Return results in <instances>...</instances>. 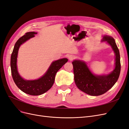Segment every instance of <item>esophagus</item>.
<instances>
[{
    "instance_id": "esophagus-1",
    "label": "esophagus",
    "mask_w": 129,
    "mask_h": 129,
    "mask_svg": "<svg viewBox=\"0 0 129 129\" xmlns=\"http://www.w3.org/2000/svg\"><path fill=\"white\" fill-rule=\"evenodd\" d=\"M68 58L70 61H73V60H74V58H75V56L73 55H70L68 56Z\"/></svg>"
}]
</instances>
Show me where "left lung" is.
<instances>
[{"mask_svg":"<svg viewBox=\"0 0 129 129\" xmlns=\"http://www.w3.org/2000/svg\"><path fill=\"white\" fill-rule=\"evenodd\" d=\"M103 41H107L111 46L115 53V68L111 73L107 75L96 76L90 71L85 62L80 60L72 62L74 81L77 87L91 96H99L107 92L118 80L120 72V54L115 39L105 36Z\"/></svg>","mask_w":129,"mask_h":129,"instance_id":"obj_1","label":"left lung"}]
</instances>
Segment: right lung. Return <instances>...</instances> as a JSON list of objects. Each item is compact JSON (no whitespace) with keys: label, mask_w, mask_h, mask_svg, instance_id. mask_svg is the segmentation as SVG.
Segmentation results:
<instances>
[{"label":"right lung","mask_w":129,"mask_h":129,"mask_svg":"<svg viewBox=\"0 0 129 129\" xmlns=\"http://www.w3.org/2000/svg\"><path fill=\"white\" fill-rule=\"evenodd\" d=\"M37 32H27L15 43L11 57V69L13 81L22 91L30 95L38 96L44 93L49 90L54 84L56 73L66 62L67 58H62L54 61L47 72L40 79L33 81H26L20 77L17 71V57L19 47L30 38L34 37Z\"/></svg>","instance_id":"add662e5"}]
</instances>
